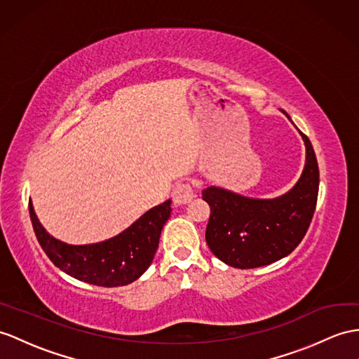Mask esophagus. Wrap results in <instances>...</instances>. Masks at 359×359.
Instances as JSON below:
<instances>
[{
    "instance_id": "obj_1",
    "label": "esophagus",
    "mask_w": 359,
    "mask_h": 359,
    "mask_svg": "<svg viewBox=\"0 0 359 359\" xmlns=\"http://www.w3.org/2000/svg\"><path fill=\"white\" fill-rule=\"evenodd\" d=\"M194 187L189 182H178L173 189V201L177 204H187L194 199Z\"/></svg>"
}]
</instances>
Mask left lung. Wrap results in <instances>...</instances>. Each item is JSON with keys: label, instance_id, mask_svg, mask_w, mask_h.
Here are the masks:
<instances>
[{"label": "left lung", "instance_id": "obj_1", "mask_svg": "<svg viewBox=\"0 0 359 359\" xmlns=\"http://www.w3.org/2000/svg\"><path fill=\"white\" fill-rule=\"evenodd\" d=\"M286 114V112H285ZM286 117L290 116L286 114ZM306 164L291 191L276 199H251L217 187L203 198L210 205L205 241L213 255L226 265L250 269L273 264L299 247L317 207L320 172L309 138Z\"/></svg>", "mask_w": 359, "mask_h": 359}]
</instances>
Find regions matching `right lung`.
<instances>
[{"mask_svg": "<svg viewBox=\"0 0 359 359\" xmlns=\"http://www.w3.org/2000/svg\"><path fill=\"white\" fill-rule=\"evenodd\" d=\"M170 212L169 199L146 212L116 238L93 245H68L43 230L29 204L34 234L48 259L77 280L104 287L133 283L149 268Z\"/></svg>", "mask_w": 359, "mask_h": 359, "instance_id": "right-lung-1", "label": "right lung"}]
</instances>
